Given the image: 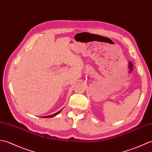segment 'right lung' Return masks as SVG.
I'll return each instance as SVG.
<instances>
[{"label":"right lung","mask_w":152,"mask_h":152,"mask_svg":"<svg viewBox=\"0 0 152 152\" xmlns=\"http://www.w3.org/2000/svg\"><path fill=\"white\" fill-rule=\"evenodd\" d=\"M62 110H60V111H58V113H55V114H52V115H49V116H43L42 118H52V117H54V116H55L56 115H57V114H58V113H60V111H61Z\"/></svg>","instance_id":"obj_1"}]
</instances>
